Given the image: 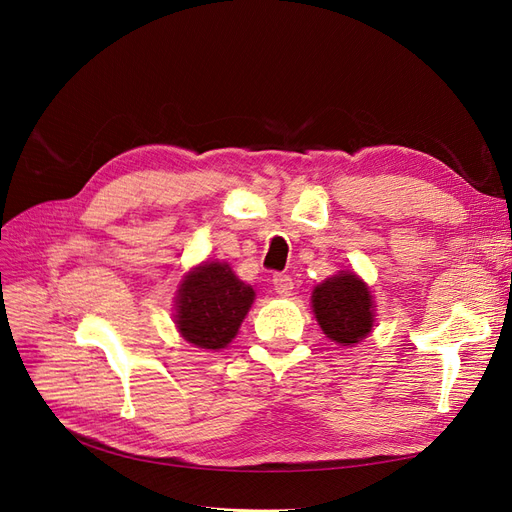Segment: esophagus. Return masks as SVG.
<instances>
[{"label": "esophagus", "mask_w": 512, "mask_h": 512, "mask_svg": "<svg viewBox=\"0 0 512 512\" xmlns=\"http://www.w3.org/2000/svg\"><path fill=\"white\" fill-rule=\"evenodd\" d=\"M273 288H275L277 294H280V297H290V292L294 288L292 277L284 275V273H275L273 275Z\"/></svg>", "instance_id": "34e87169"}]
</instances>
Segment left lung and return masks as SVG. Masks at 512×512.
Returning a JSON list of instances; mask_svg holds the SVG:
<instances>
[{"instance_id":"1","label":"left lung","mask_w":512,"mask_h":512,"mask_svg":"<svg viewBox=\"0 0 512 512\" xmlns=\"http://www.w3.org/2000/svg\"><path fill=\"white\" fill-rule=\"evenodd\" d=\"M312 307L320 329L331 342L354 346L374 327V301L359 275L339 271L312 292Z\"/></svg>"}]
</instances>
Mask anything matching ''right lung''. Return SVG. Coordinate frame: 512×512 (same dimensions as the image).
<instances>
[{"instance_id": "right-lung-1", "label": "right lung", "mask_w": 512, "mask_h": 512, "mask_svg": "<svg viewBox=\"0 0 512 512\" xmlns=\"http://www.w3.org/2000/svg\"><path fill=\"white\" fill-rule=\"evenodd\" d=\"M256 292L226 262H203L183 277L177 290L175 324L185 342L220 350L235 339Z\"/></svg>"}]
</instances>
